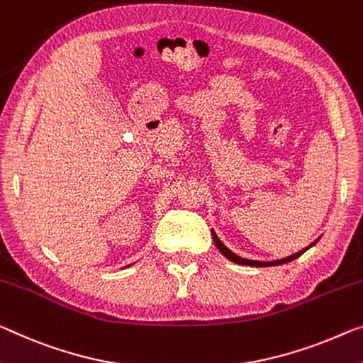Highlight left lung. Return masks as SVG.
I'll use <instances>...</instances> for the list:
<instances>
[{"label":"left lung","mask_w":363,"mask_h":363,"mask_svg":"<svg viewBox=\"0 0 363 363\" xmlns=\"http://www.w3.org/2000/svg\"><path fill=\"white\" fill-rule=\"evenodd\" d=\"M211 234H213V240H215V245L218 247V249H220V252H221V254H223L224 257L229 258V260L234 262V263H238V264H249V267H276V264H283V263H287V262H292V260H294V258L301 257V255L303 254V252L308 250V247H307V249L297 252V254H294V255H291V257H287V258H283V260H276V262H255V260H247V258H242V257L233 254V252L229 250L228 247H224V244L221 242L220 239H218V235H216L215 233L211 231ZM313 244H315V242H313ZM313 244H312V245H313Z\"/></svg>","instance_id":"left-lung-1"}]
</instances>
